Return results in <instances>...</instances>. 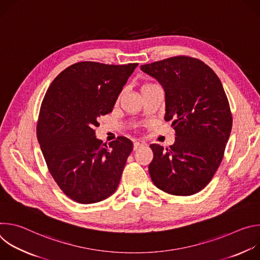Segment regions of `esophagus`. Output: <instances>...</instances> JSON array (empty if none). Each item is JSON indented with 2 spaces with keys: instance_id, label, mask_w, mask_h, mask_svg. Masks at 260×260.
Wrapping results in <instances>:
<instances>
[{
  "instance_id": "esophagus-1",
  "label": "esophagus",
  "mask_w": 260,
  "mask_h": 260,
  "mask_svg": "<svg viewBox=\"0 0 260 260\" xmlns=\"http://www.w3.org/2000/svg\"><path fill=\"white\" fill-rule=\"evenodd\" d=\"M141 147H143V144H141V143H139V142H135V143H134V150H135V151L138 150L139 148H141Z\"/></svg>"
}]
</instances>
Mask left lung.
<instances>
[{"label":"left lung","instance_id":"1","mask_svg":"<svg viewBox=\"0 0 260 260\" xmlns=\"http://www.w3.org/2000/svg\"><path fill=\"white\" fill-rule=\"evenodd\" d=\"M165 90V120H172L175 144H151L149 174L173 196H191L207 186L223 158L233 117L215 72L200 59L175 56L141 66Z\"/></svg>","mask_w":260,"mask_h":260}]
</instances>
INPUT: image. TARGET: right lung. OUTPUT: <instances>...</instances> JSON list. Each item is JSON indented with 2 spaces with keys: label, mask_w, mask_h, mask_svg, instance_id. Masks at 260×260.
<instances>
[{
  "label": "right lung",
  "mask_w": 260,
  "mask_h": 260,
  "mask_svg": "<svg viewBox=\"0 0 260 260\" xmlns=\"http://www.w3.org/2000/svg\"><path fill=\"white\" fill-rule=\"evenodd\" d=\"M138 63L80 61L63 70L41 105L37 137L48 170L59 188L79 204L112 196L120 182L133 142L119 137L103 144L98 119L112 112Z\"/></svg>",
  "instance_id": "1"
}]
</instances>
